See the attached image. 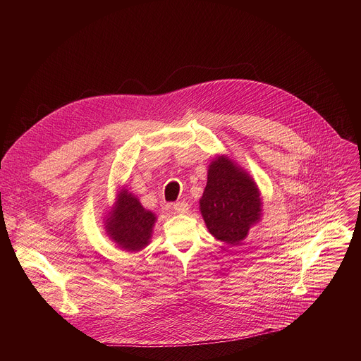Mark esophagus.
<instances>
[{
    "label": "esophagus",
    "mask_w": 361,
    "mask_h": 361,
    "mask_svg": "<svg viewBox=\"0 0 361 361\" xmlns=\"http://www.w3.org/2000/svg\"><path fill=\"white\" fill-rule=\"evenodd\" d=\"M173 212L177 214H185L188 212V204L185 201H177L173 204Z\"/></svg>",
    "instance_id": "1"
}]
</instances>
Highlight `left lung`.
Instances as JSON below:
<instances>
[{"label": "left lung", "mask_w": 361, "mask_h": 361, "mask_svg": "<svg viewBox=\"0 0 361 361\" xmlns=\"http://www.w3.org/2000/svg\"><path fill=\"white\" fill-rule=\"evenodd\" d=\"M260 191L254 180L227 156L209 167L200 212L209 231L220 241L240 244L262 219Z\"/></svg>", "instance_id": "obj_1"}]
</instances>
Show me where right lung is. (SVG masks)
<instances>
[{"instance_id": "1", "label": "right lung", "mask_w": 361, "mask_h": 361, "mask_svg": "<svg viewBox=\"0 0 361 361\" xmlns=\"http://www.w3.org/2000/svg\"><path fill=\"white\" fill-rule=\"evenodd\" d=\"M157 217L145 210L138 198L123 188L106 221V231L120 248L140 251L148 245Z\"/></svg>"}]
</instances>
